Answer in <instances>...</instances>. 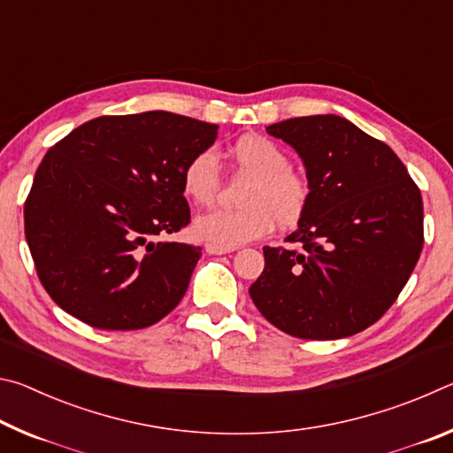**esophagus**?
<instances>
[{
    "label": "esophagus",
    "instance_id": "34e87169",
    "mask_svg": "<svg viewBox=\"0 0 453 453\" xmlns=\"http://www.w3.org/2000/svg\"><path fill=\"white\" fill-rule=\"evenodd\" d=\"M205 251H208L210 256H224V254H232V251H235V248H221V245L208 243L205 245Z\"/></svg>",
    "mask_w": 453,
    "mask_h": 453
}]
</instances>
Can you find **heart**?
<instances>
[{
    "mask_svg": "<svg viewBox=\"0 0 453 453\" xmlns=\"http://www.w3.org/2000/svg\"><path fill=\"white\" fill-rule=\"evenodd\" d=\"M237 172L250 183L240 197L242 210L208 211L196 218L194 234L202 242L221 248L259 240L272 232L275 221L291 227L308 208L310 186L289 167V157L278 143L262 135H243L232 145ZM183 196L197 205H210L219 189L216 153L203 150L189 159L181 172Z\"/></svg>",
    "mask_w": 453,
    "mask_h": 453,
    "instance_id": "1",
    "label": "heart"
}]
</instances>
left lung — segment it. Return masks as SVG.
I'll list each match as a JSON object with an SVG mask.
<instances>
[{
    "label": "left lung",
    "mask_w": 453,
    "mask_h": 453,
    "mask_svg": "<svg viewBox=\"0 0 453 453\" xmlns=\"http://www.w3.org/2000/svg\"><path fill=\"white\" fill-rule=\"evenodd\" d=\"M265 132L302 157L310 199L286 237L297 250L264 248L251 300L270 324L302 340L364 332L395 302L419 259V189L389 145L346 118H294Z\"/></svg>",
    "instance_id": "obj_1"
}]
</instances>
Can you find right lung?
Segmentation results:
<instances>
[{
    "mask_svg": "<svg viewBox=\"0 0 453 453\" xmlns=\"http://www.w3.org/2000/svg\"><path fill=\"white\" fill-rule=\"evenodd\" d=\"M218 126L172 111L104 116L45 153L26 240L61 310L97 329H142L188 291L202 248L157 242L189 224L181 172Z\"/></svg>",
    "mask_w": 453,
    "mask_h": 453,
    "instance_id": "add662e5",
    "label": "right lung"
}]
</instances>
